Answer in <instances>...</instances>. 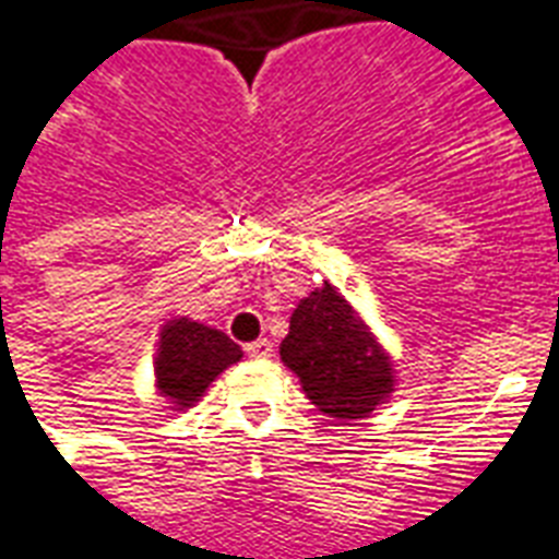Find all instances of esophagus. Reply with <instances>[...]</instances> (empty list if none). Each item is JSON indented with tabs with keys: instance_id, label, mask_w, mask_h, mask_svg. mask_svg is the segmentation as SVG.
<instances>
[{
	"instance_id": "34e87169",
	"label": "esophagus",
	"mask_w": 559,
	"mask_h": 559,
	"mask_svg": "<svg viewBox=\"0 0 559 559\" xmlns=\"http://www.w3.org/2000/svg\"><path fill=\"white\" fill-rule=\"evenodd\" d=\"M246 355H249V357H272V343L266 340V336H261V340H254V343H249V346H246Z\"/></svg>"
}]
</instances>
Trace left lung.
Here are the masks:
<instances>
[{"label": "left lung", "instance_id": "obj_1", "mask_svg": "<svg viewBox=\"0 0 559 559\" xmlns=\"http://www.w3.org/2000/svg\"><path fill=\"white\" fill-rule=\"evenodd\" d=\"M281 360L319 411L357 419L393 393V369L352 305L331 284L298 301Z\"/></svg>", "mask_w": 559, "mask_h": 559}]
</instances>
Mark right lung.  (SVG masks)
I'll list each match as a JSON object with an SVG mask.
<instances>
[{"label": "right lung", "instance_id": "1", "mask_svg": "<svg viewBox=\"0 0 559 559\" xmlns=\"http://www.w3.org/2000/svg\"><path fill=\"white\" fill-rule=\"evenodd\" d=\"M240 357V346L223 331L190 319H173L160 331L155 360L157 390L176 407H190L211 386L213 378Z\"/></svg>", "mask_w": 559, "mask_h": 559}]
</instances>
